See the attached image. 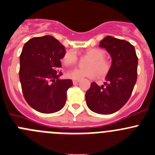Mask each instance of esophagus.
Masks as SVG:
<instances>
[{
  "label": "esophagus",
  "mask_w": 155,
  "mask_h": 155,
  "mask_svg": "<svg viewBox=\"0 0 155 155\" xmlns=\"http://www.w3.org/2000/svg\"><path fill=\"white\" fill-rule=\"evenodd\" d=\"M79 80H75V79H73V85H76V84L79 83Z\"/></svg>",
  "instance_id": "34e87169"
}]
</instances>
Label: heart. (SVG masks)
<instances>
[{
    "label": "heart",
    "mask_w": 155,
    "mask_h": 155,
    "mask_svg": "<svg viewBox=\"0 0 155 155\" xmlns=\"http://www.w3.org/2000/svg\"><path fill=\"white\" fill-rule=\"evenodd\" d=\"M85 55L91 58L88 62V70H81V69H73L69 70L67 73V77L75 80H80L84 78L94 79L97 77V74L100 77H104L110 70V63L104 59L105 52L101 48H90L85 51ZM78 58L76 52L73 51H67L64 54L62 59V62L66 67H70L77 63Z\"/></svg>",
    "instance_id": "1"
}]
</instances>
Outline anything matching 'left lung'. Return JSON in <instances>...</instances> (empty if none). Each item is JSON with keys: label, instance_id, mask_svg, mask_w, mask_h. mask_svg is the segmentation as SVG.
Instances as JSON below:
<instances>
[{"label": "left lung", "instance_id": "left-lung-1", "mask_svg": "<svg viewBox=\"0 0 155 155\" xmlns=\"http://www.w3.org/2000/svg\"><path fill=\"white\" fill-rule=\"evenodd\" d=\"M112 58L106 82H95L85 93L88 107L99 114H111L119 110L131 96L137 79L138 58L134 46L129 41L106 36L100 41Z\"/></svg>", "mask_w": 155, "mask_h": 155}]
</instances>
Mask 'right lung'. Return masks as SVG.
<instances>
[{
    "mask_svg": "<svg viewBox=\"0 0 155 155\" xmlns=\"http://www.w3.org/2000/svg\"><path fill=\"white\" fill-rule=\"evenodd\" d=\"M65 47L51 35L35 37L25 43L19 57L22 94L33 109L52 114L62 109L71 79H61V60Z\"/></svg>",
    "mask_w": 155,
    "mask_h": 155,
    "instance_id": "add662e5",
    "label": "right lung"
}]
</instances>
